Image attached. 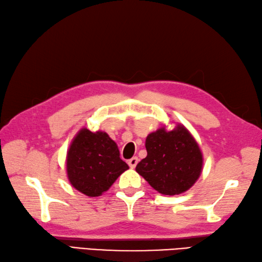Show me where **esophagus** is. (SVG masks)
<instances>
[{"mask_svg":"<svg viewBox=\"0 0 262 262\" xmlns=\"http://www.w3.org/2000/svg\"><path fill=\"white\" fill-rule=\"evenodd\" d=\"M137 163H138V159H137L136 156H134V157H132L130 160H128V165H129V167H132V168L136 167Z\"/></svg>","mask_w":262,"mask_h":262,"instance_id":"1","label":"esophagus"}]
</instances>
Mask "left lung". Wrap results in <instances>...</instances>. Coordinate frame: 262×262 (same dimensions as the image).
Listing matches in <instances>:
<instances>
[{
	"mask_svg": "<svg viewBox=\"0 0 262 262\" xmlns=\"http://www.w3.org/2000/svg\"><path fill=\"white\" fill-rule=\"evenodd\" d=\"M147 156L136 172L164 195H178L191 188L200 178L203 156L199 144L183 125L172 130L161 127L146 137Z\"/></svg>",
	"mask_w": 262,
	"mask_h": 262,
	"instance_id": "8db88e82",
	"label": "left lung"
}]
</instances>
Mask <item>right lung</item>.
<instances>
[{"label":"right lung","instance_id":"add662e5","mask_svg":"<svg viewBox=\"0 0 262 262\" xmlns=\"http://www.w3.org/2000/svg\"><path fill=\"white\" fill-rule=\"evenodd\" d=\"M128 168L120 159L117 144L105 132L80 129L67 154L70 184L90 198L101 195Z\"/></svg>","mask_w":262,"mask_h":262}]
</instances>
